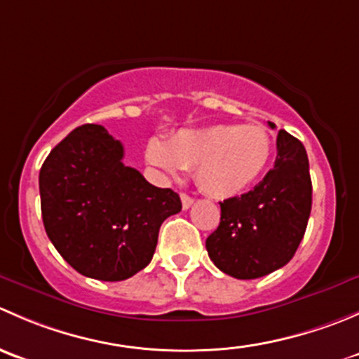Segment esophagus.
Returning a JSON list of instances; mask_svg holds the SVG:
<instances>
[{"label":"esophagus","instance_id":"1","mask_svg":"<svg viewBox=\"0 0 359 359\" xmlns=\"http://www.w3.org/2000/svg\"><path fill=\"white\" fill-rule=\"evenodd\" d=\"M180 200H182V208L184 210H187V208H191V205H193L194 203V198H191L189 194H180Z\"/></svg>","mask_w":359,"mask_h":359}]
</instances>
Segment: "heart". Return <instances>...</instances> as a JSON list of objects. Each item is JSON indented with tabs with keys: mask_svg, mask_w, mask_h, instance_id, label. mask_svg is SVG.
I'll use <instances>...</instances> for the list:
<instances>
[{
	"mask_svg": "<svg viewBox=\"0 0 359 359\" xmlns=\"http://www.w3.org/2000/svg\"><path fill=\"white\" fill-rule=\"evenodd\" d=\"M273 154V137L262 125H215L182 130L163 142L146 144V161L165 175L194 168V179L212 198H231L252 186Z\"/></svg>",
	"mask_w": 359,
	"mask_h": 359,
	"instance_id": "1",
	"label": "heart"
}]
</instances>
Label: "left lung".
<instances>
[{
	"label": "left lung",
	"mask_w": 359,
	"mask_h": 359,
	"mask_svg": "<svg viewBox=\"0 0 359 359\" xmlns=\"http://www.w3.org/2000/svg\"><path fill=\"white\" fill-rule=\"evenodd\" d=\"M276 147L274 166L252 191L220 203V224L206 238L212 262L238 280L283 267L306 233L313 205L306 147L285 130L278 132Z\"/></svg>",
	"instance_id": "1"
}]
</instances>
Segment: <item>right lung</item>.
<instances>
[{
	"mask_svg": "<svg viewBox=\"0 0 359 359\" xmlns=\"http://www.w3.org/2000/svg\"><path fill=\"white\" fill-rule=\"evenodd\" d=\"M123 144L102 125H81L39 170L45 231L83 276L132 278L151 262L163 220L182 210L179 194L123 163Z\"/></svg>",
	"mask_w": 359,
	"mask_h": 359,
	"instance_id": "obj_1",
	"label": "right lung"
}]
</instances>
